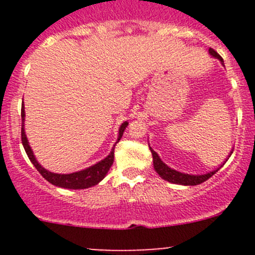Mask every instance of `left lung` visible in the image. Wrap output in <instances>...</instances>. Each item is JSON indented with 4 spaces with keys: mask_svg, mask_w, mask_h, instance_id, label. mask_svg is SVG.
I'll return each mask as SVG.
<instances>
[{
    "mask_svg": "<svg viewBox=\"0 0 255 255\" xmlns=\"http://www.w3.org/2000/svg\"><path fill=\"white\" fill-rule=\"evenodd\" d=\"M208 53H210L211 56H213V58L218 59V60L221 61V64H222L223 66H225V63H223V59L221 58L220 55L217 54V51H215L213 49H208ZM149 149H150L151 151V155H153V165H154V170L156 171V173L159 174V176L161 177V179L166 180V181L171 182V184H177V185H185V186H194V185H199V184H202V182H205L206 180L210 179L211 176L215 175L216 173H217L218 170L221 169V166L225 165L226 161L228 160V158L231 156V154L233 153V151H230V154H228V158L226 159L225 161H223L222 164H221L220 166H218L217 169H215V170L212 171H208L206 174H200V175H194V174H185V173H181V171H177L175 169H171L170 166L166 165L165 163H164L163 160L160 159V156L158 155V153L156 151L153 150V148H151L150 145H149Z\"/></svg>",
    "mask_w": 255,
    "mask_h": 255,
    "instance_id": "1",
    "label": "left lung"
}]
</instances>
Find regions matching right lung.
I'll return each mask as SVG.
<instances>
[{
	"instance_id": "add662e5",
	"label": "right lung",
	"mask_w": 255,
	"mask_h": 255,
	"mask_svg": "<svg viewBox=\"0 0 255 255\" xmlns=\"http://www.w3.org/2000/svg\"><path fill=\"white\" fill-rule=\"evenodd\" d=\"M20 116H22V144L23 146H24V150L25 153H27L29 160L32 161V164L35 166V169L39 171L40 175L44 177L47 181L50 182V184L55 185V186H59V187H63V189H71V190L89 189V187L95 186V185L99 184L101 180L105 179V176L107 175L110 168H111L113 164L116 144L120 142L126 127L128 126L127 121L121 125L120 129H118L117 140H116V143L113 144L111 151H110V154L106 156V158L100 160L99 163L94 164V165L89 166V168L84 169V170L75 171V173H70V174H56V173H51V171H49L45 168H43V166L38 163L37 158H35L34 153H33L32 148H30L29 142H28V138L27 135H25V130H24V121H25L24 105H22V113H20Z\"/></svg>"
}]
</instances>
